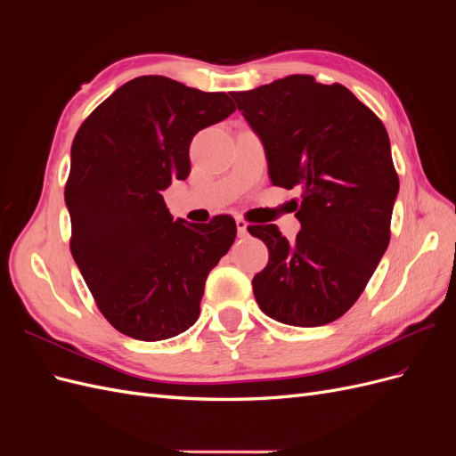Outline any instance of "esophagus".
Here are the masks:
<instances>
[{"label": "esophagus", "mask_w": 456, "mask_h": 456, "mask_svg": "<svg viewBox=\"0 0 456 456\" xmlns=\"http://www.w3.org/2000/svg\"><path fill=\"white\" fill-rule=\"evenodd\" d=\"M236 226H238V233H240V238H243V236H247V220L245 218H241V216H238L236 218Z\"/></svg>", "instance_id": "34e87169"}]
</instances>
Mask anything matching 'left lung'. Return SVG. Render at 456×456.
<instances>
[{"instance_id": "8db88e82", "label": "left lung", "mask_w": 456, "mask_h": 456, "mask_svg": "<svg viewBox=\"0 0 456 456\" xmlns=\"http://www.w3.org/2000/svg\"><path fill=\"white\" fill-rule=\"evenodd\" d=\"M266 151L273 186H300V232L249 226L266 243L253 278L260 310L295 327L338 320L360 298L390 243L399 178L382 121L340 84L287 76L232 93Z\"/></svg>"}]
</instances>
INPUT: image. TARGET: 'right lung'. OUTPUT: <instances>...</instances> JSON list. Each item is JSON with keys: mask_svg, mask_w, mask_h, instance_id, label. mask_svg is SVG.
Returning <instances> with one entry per match:
<instances>
[{"mask_svg": "<svg viewBox=\"0 0 456 456\" xmlns=\"http://www.w3.org/2000/svg\"><path fill=\"white\" fill-rule=\"evenodd\" d=\"M236 106L163 76L127 81L72 142L64 200L70 251L96 306L119 333L156 342L198 322L205 280L236 240L228 215L173 220L163 190L190 175V142Z\"/></svg>", "mask_w": 456, "mask_h": 456, "instance_id": "obj_1", "label": "right lung"}]
</instances>
